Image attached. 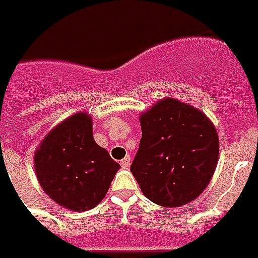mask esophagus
Segmentation results:
<instances>
[{"instance_id": "esophagus-1", "label": "esophagus", "mask_w": 258, "mask_h": 258, "mask_svg": "<svg viewBox=\"0 0 258 258\" xmlns=\"http://www.w3.org/2000/svg\"><path fill=\"white\" fill-rule=\"evenodd\" d=\"M131 162H132L131 156H129V155H126V156H125V158H123L121 160V166L123 168H127V167H129V166H131Z\"/></svg>"}]
</instances>
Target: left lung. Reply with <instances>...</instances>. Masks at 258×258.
<instances>
[{
  "instance_id": "left-lung-1",
  "label": "left lung",
  "mask_w": 258,
  "mask_h": 258,
  "mask_svg": "<svg viewBox=\"0 0 258 258\" xmlns=\"http://www.w3.org/2000/svg\"><path fill=\"white\" fill-rule=\"evenodd\" d=\"M140 125L143 136L131 171L143 195L167 208L196 200L218 164L212 121L190 104L164 98L140 114Z\"/></svg>"
}]
</instances>
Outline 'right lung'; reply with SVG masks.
<instances>
[{
    "label": "right lung",
    "mask_w": 258,
    "mask_h": 258,
    "mask_svg": "<svg viewBox=\"0 0 258 258\" xmlns=\"http://www.w3.org/2000/svg\"><path fill=\"white\" fill-rule=\"evenodd\" d=\"M34 167L51 200L73 212H84L103 200L121 166L95 143L90 114L79 111L44 136L35 151Z\"/></svg>",
    "instance_id": "right-lung-1"
}]
</instances>
